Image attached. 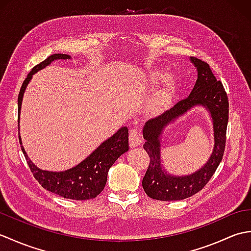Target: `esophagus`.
Listing matches in <instances>:
<instances>
[{"label":"esophagus","mask_w":251,"mask_h":251,"mask_svg":"<svg viewBox=\"0 0 251 251\" xmlns=\"http://www.w3.org/2000/svg\"><path fill=\"white\" fill-rule=\"evenodd\" d=\"M142 143V137L136 129H131L129 131V145L131 148L140 146Z\"/></svg>","instance_id":"esophagus-1"}]
</instances>
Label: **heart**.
I'll use <instances>...</instances> for the list:
<instances>
[{
    "label": "heart",
    "instance_id": "1",
    "mask_svg": "<svg viewBox=\"0 0 251 251\" xmlns=\"http://www.w3.org/2000/svg\"><path fill=\"white\" fill-rule=\"evenodd\" d=\"M162 79H165L163 85L156 90L155 94L152 96L151 100L149 101L148 110L152 114H159L166 110L167 106L172 102L175 95V79L167 77L166 72L162 70H154L149 74V82L151 85H157Z\"/></svg>",
    "mask_w": 251,
    "mask_h": 251
}]
</instances>
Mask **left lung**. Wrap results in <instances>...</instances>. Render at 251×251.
I'll return each mask as SVG.
<instances>
[{
    "instance_id": "1",
    "label": "left lung",
    "mask_w": 251,
    "mask_h": 251,
    "mask_svg": "<svg viewBox=\"0 0 251 251\" xmlns=\"http://www.w3.org/2000/svg\"><path fill=\"white\" fill-rule=\"evenodd\" d=\"M197 70V79L188 98L179 101L172 109L143 126V149L150 156V165L142 179L143 190L149 197L157 201H180L196 194L207 184L222 161L226 148L228 121V100L225 87L217 81L207 62L190 57ZM196 105L210 112L214 128V149L208 161L195 173L186 176L169 174L162 166L160 151L163 129L181 115Z\"/></svg>"
}]
</instances>
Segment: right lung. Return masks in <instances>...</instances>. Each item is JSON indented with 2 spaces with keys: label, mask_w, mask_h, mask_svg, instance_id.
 <instances>
[{
  "label": "right lung",
  "mask_w": 251,
  "mask_h": 251,
  "mask_svg": "<svg viewBox=\"0 0 251 251\" xmlns=\"http://www.w3.org/2000/svg\"><path fill=\"white\" fill-rule=\"evenodd\" d=\"M58 59H71V56L54 54L47 57L44 61L32 69L28 76L25 77L18 95V122L20 120V109L25 90L33 74ZM19 128L18 125V130ZM19 142L20 145H23L20 136ZM21 150L24 152L26 163L34 178L44 189L63 199L76 201L92 200L99 195L101 191L104 189L110 167L122 154L128 151V128L126 126L121 127L113 136L104 140L92 154H89L76 166L63 170V172H49V170L36 167L29 158L28 154L25 153L24 146H21Z\"/></svg>",
  "instance_id": "add662e5"
}]
</instances>
